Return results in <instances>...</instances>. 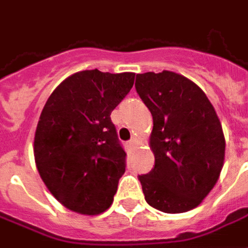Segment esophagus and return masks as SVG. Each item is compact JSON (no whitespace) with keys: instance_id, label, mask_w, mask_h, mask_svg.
I'll return each mask as SVG.
<instances>
[{"instance_id":"1","label":"esophagus","mask_w":248,"mask_h":248,"mask_svg":"<svg viewBox=\"0 0 248 248\" xmlns=\"http://www.w3.org/2000/svg\"><path fill=\"white\" fill-rule=\"evenodd\" d=\"M137 142H138L137 137H133V138L129 140V147H130V149H134L135 145H137Z\"/></svg>"}]
</instances>
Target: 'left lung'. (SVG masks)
<instances>
[{
	"label": "left lung",
	"mask_w": 248,
	"mask_h": 248,
	"mask_svg": "<svg viewBox=\"0 0 248 248\" xmlns=\"http://www.w3.org/2000/svg\"><path fill=\"white\" fill-rule=\"evenodd\" d=\"M135 89L154 124L150 149L155 165L138 177L146 202L163 213H186L202 203L222 171L220 121L202 89L181 74H137Z\"/></svg>",
	"instance_id": "obj_1"
}]
</instances>
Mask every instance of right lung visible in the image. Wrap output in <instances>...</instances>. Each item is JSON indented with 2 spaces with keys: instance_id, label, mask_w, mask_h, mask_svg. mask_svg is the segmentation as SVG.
<instances>
[{
  "instance_id": "add662e5",
  "label": "right lung",
  "mask_w": 248,
  "mask_h": 248,
  "mask_svg": "<svg viewBox=\"0 0 248 248\" xmlns=\"http://www.w3.org/2000/svg\"><path fill=\"white\" fill-rule=\"evenodd\" d=\"M134 73L78 71L46 101L34 137L42 181L71 211H106L126 169V153L110 114L134 85Z\"/></svg>"
}]
</instances>
